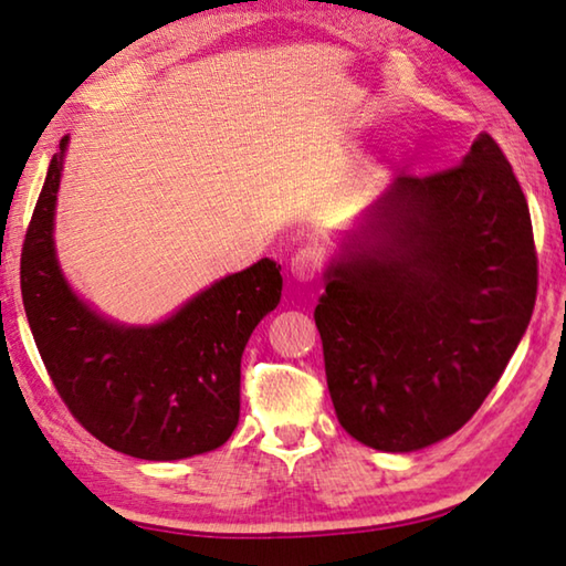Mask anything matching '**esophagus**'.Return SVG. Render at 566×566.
Here are the masks:
<instances>
[{"label": "esophagus", "mask_w": 566, "mask_h": 566, "mask_svg": "<svg viewBox=\"0 0 566 566\" xmlns=\"http://www.w3.org/2000/svg\"><path fill=\"white\" fill-rule=\"evenodd\" d=\"M292 274L300 282H312L314 276L322 272L324 266V254L317 244H304L292 254Z\"/></svg>", "instance_id": "esophagus-1"}]
</instances>
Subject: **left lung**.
Instances as JSON below:
<instances>
[{"instance_id":"1","label":"left lung","mask_w":566,"mask_h":566,"mask_svg":"<svg viewBox=\"0 0 566 566\" xmlns=\"http://www.w3.org/2000/svg\"><path fill=\"white\" fill-rule=\"evenodd\" d=\"M526 197L490 134L454 167L401 175L314 310L339 424L381 452L462 429L532 319Z\"/></svg>"}]
</instances>
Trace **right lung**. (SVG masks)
<instances>
[{"instance_id": "1", "label": "right lung", "mask_w": 566, "mask_h": 566, "mask_svg": "<svg viewBox=\"0 0 566 566\" xmlns=\"http://www.w3.org/2000/svg\"><path fill=\"white\" fill-rule=\"evenodd\" d=\"M66 139L52 157L22 244L32 337L72 417L122 454L169 462L212 452L239 421V364L282 296V266L260 260L224 276L157 327L102 319L66 286L52 222Z\"/></svg>"}]
</instances>
